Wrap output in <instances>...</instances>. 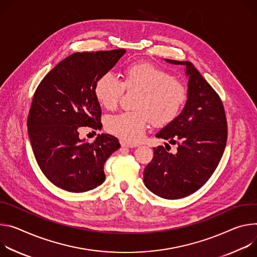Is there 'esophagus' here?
Here are the masks:
<instances>
[{
  "label": "esophagus",
  "mask_w": 257,
  "mask_h": 257,
  "mask_svg": "<svg viewBox=\"0 0 257 257\" xmlns=\"http://www.w3.org/2000/svg\"><path fill=\"white\" fill-rule=\"evenodd\" d=\"M121 147H123V148H133V147H135V146L130 145V144H126V143H123V142H121Z\"/></svg>",
  "instance_id": "obj_1"
}]
</instances>
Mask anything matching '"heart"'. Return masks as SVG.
Returning a JSON list of instances; mask_svg holds the SVG:
<instances>
[{
  "label": "heart",
  "instance_id": "heart-1",
  "mask_svg": "<svg viewBox=\"0 0 257 257\" xmlns=\"http://www.w3.org/2000/svg\"><path fill=\"white\" fill-rule=\"evenodd\" d=\"M124 89L140 92L136 106L139 111L110 115L106 128L127 144L139 143L150 120L159 126L175 119L187 100V89L181 81L148 62L127 66L123 70V81L112 72L103 73L95 83L94 93L103 107L112 110Z\"/></svg>",
  "mask_w": 257,
  "mask_h": 257
}]
</instances>
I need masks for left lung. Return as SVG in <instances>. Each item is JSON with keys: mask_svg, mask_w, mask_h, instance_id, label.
I'll use <instances>...</instances> for the list:
<instances>
[{"mask_svg": "<svg viewBox=\"0 0 257 257\" xmlns=\"http://www.w3.org/2000/svg\"><path fill=\"white\" fill-rule=\"evenodd\" d=\"M165 61L186 66L187 101L179 115L156 134L170 144L178 141L177 153L153 148L144 184L159 197L180 199L200 189L214 173L225 148L226 119L220 98L191 62Z\"/></svg>", "mask_w": 257, "mask_h": 257, "instance_id": "1", "label": "left lung"}]
</instances>
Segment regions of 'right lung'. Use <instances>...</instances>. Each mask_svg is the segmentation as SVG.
Segmentation results:
<instances>
[{"instance_id": "obj_1", "label": "right lung", "mask_w": 257, "mask_h": 257, "mask_svg": "<svg viewBox=\"0 0 257 257\" xmlns=\"http://www.w3.org/2000/svg\"><path fill=\"white\" fill-rule=\"evenodd\" d=\"M125 50L74 53L41 81L27 118L28 137L43 174L55 186L72 193L93 190L105 181L104 164L120 144L109 134L90 144L78 128L100 130L97 79L114 67Z\"/></svg>"}]
</instances>
